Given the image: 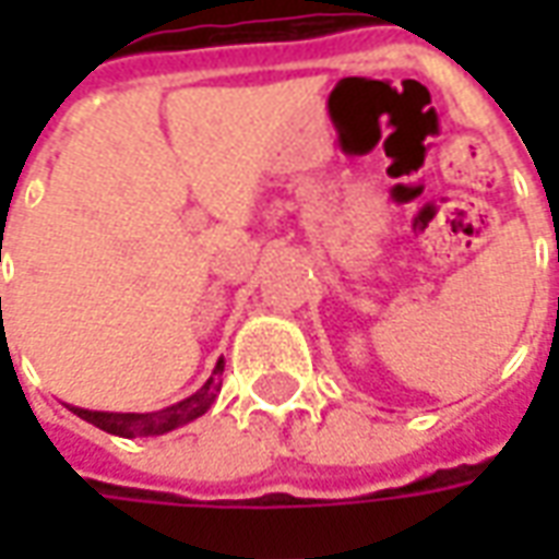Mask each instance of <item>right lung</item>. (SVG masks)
<instances>
[{
	"label": "right lung",
	"mask_w": 559,
	"mask_h": 559,
	"mask_svg": "<svg viewBox=\"0 0 559 559\" xmlns=\"http://www.w3.org/2000/svg\"><path fill=\"white\" fill-rule=\"evenodd\" d=\"M221 371H224V359L215 365V377L209 380L206 386L194 392L191 399L179 401V404H173L167 411L158 413H98V411H83V407H71V411L78 413L80 419L92 421L95 428H102L107 433H116V437H155V433H167L173 428H179V425H188V421H194L197 416H203V413L215 404L221 392Z\"/></svg>",
	"instance_id": "right-lung-1"
}]
</instances>
